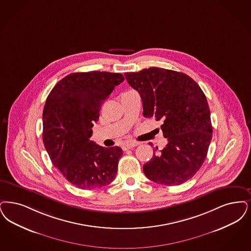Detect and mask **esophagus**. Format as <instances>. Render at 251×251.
<instances>
[{
  "label": "esophagus",
  "mask_w": 251,
  "mask_h": 251,
  "mask_svg": "<svg viewBox=\"0 0 251 251\" xmlns=\"http://www.w3.org/2000/svg\"><path fill=\"white\" fill-rule=\"evenodd\" d=\"M138 144H139V143H137V142H133V141H131V142H127V143H125V144L123 145L122 149H123L124 151H126V150H130V149H132V148H134V147L138 146Z\"/></svg>",
  "instance_id": "1"
}]
</instances>
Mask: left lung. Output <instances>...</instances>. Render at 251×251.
<instances>
[{
    "mask_svg": "<svg viewBox=\"0 0 251 251\" xmlns=\"http://www.w3.org/2000/svg\"><path fill=\"white\" fill-rule=\"evenodd\" d=\"M124 75L140 94L144 117L163 121L161 129L168 140L144 165L146 176L165 186L191 179L205 160L212 139L204 93L191 77L176 71L151 67Z\"/></svg>",
    "mask_w": 251,
    "mask_h": 251,
    "instance_id": "8db88e82",
    "label": "left lung"
}]
</instances>
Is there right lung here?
<instances>
[{
	"mask_svg": "<svg viewBox=\"0 0 251 251\" xmlns=\"http://www.w3.org/2000/svg\"><path fill=\"white\" fill-rule=\"evenodd\" d=\"M124 80L118 73H73L59 81L43 112V141L53 165L74 186L93 190L115 179L123 152L90 140L101 104Z\"/></svg>",
	"mask_w": 251,
	"mask_h": 251,
	"instance_id": "right-lung-1",
	"label": "right lung"
}]
</instances>
